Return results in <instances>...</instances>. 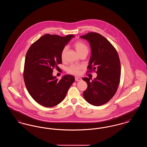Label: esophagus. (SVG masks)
I'll return each mask as SVG.
<instances>
[{
    "label": "esophagus",
    "instance_id": "esophagus-1",
    "mask_svg": "<svg viewBox=\"0 0 147 147\" xmlns=\"http://www.w3.org/2000/svg\"><path fill=\"white\" fill-rule=\"evenodd\" d=\"M75 80H76V82H79V81L82 80V78H79V77H76L75 78Z\"/></svg>",
    "mask_w": 147,
    "mask_h": 147
}]
</instances>
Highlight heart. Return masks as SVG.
Instances as JSON below:
<instances>
[{
  "instance_id": "1",
  "label": "heart",
  "mask_w": 147,
  "mask_h": 147,
  "mask_svg": "<svg viewBox=\"0 0 147 147\" xmlns=\"http://www.w3.org/2000/svg\"><path fill=\"white\" fill-rule=\"evenodd\" d=\"M73 46L76 49L77 52L79 55L82 54V53L85 52H88V47L85 43H84V42L81 41H77L76 42H74ZM67 50V47H64L61 51V57L62 61H64L65 59V56ZM82 68L83 67L80 65L71 64L68 67L67 72L70 74H73L74 76H78L80 74V71L82 70Z\"/></svg>"
}]
</instances>
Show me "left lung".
Segmentation results:
<instances>
[{"instance_id":"obj_1","label":"left lung","mask_w":147,"mask_h":147,"mask_svg":"<svg viewBox=\"0 0 147 147\" xmlns=\"http://www.w3.org/2000/svg\"><path fill=\"white\" fill-rule=\"evenodd\" d=\"M80 37L88 41L91 47L88 72L96 70L98 74L92 81L83 78L88 84L83 96L91 105L101 106L112 98L118 89L121 76L119 55L112 44L98 33L89 32Z\"/></svg>"}]
</instances>
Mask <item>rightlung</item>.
<instances>
[{
    "label": "right lung",
    "instance_id": "right-lung-1",
    "mask_svg": "<svg viewBox=\"0 0 147 147\" xmlns=\"http://www.w3.org/2000/svg\"><path fill=\"white\" fill-rule=\"evenodd\" d=\"M74 37L46 34L33 43L26 53L25 84L31 96L45 107H53L62 101L75 80L71 75H65L59 80L52 76L53 69L62 62V50Z\"/></svg>",
    "mask_w": 147,
    "mask_h": 147
}]
</instances>
